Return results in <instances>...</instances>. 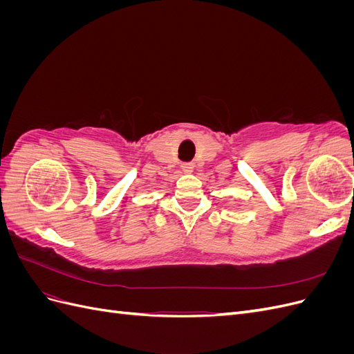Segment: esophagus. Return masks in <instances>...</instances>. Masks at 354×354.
<instances>
[{
	"label": "esophagus",
	"instance_id": "obj_1",
	"mask_svg": "<svg viewBox=\"0 0 354 354\" xmlns=\"http://www.w3.org/2000/svg\"><path fill=\"white\" fill-rule=\"evenodd\" d=\"M194 168H195V165L192 164V162H185V164H181V169H183L185 173H192V171H194Z\"/></svg>",
	"mask_w": 354,
	"mask_h": 354
}]
</instances>
